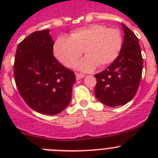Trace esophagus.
<instances>
[{"label":"esophagus","mask_w":158,"mask_h":158,"mask_svg":"<svg viewBox=\"0 0 158 158\" xmlns=\"http://www.w3.org/2000/svg\"><path fill=\"white\" fill-rule=\"evenodd\" d=\"M84 75L83 74H81V73H76V79L77 80H81V78L84 77Z\"/></svg>","instance_id":"obj_1"}]
</instances>
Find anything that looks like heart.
I'll return each instance as SVG.
<instances>
[{"instance_id": "heart-1", "label": "heart", "mask_w": 158, "mask_h": 158, "mask_svg": "<svg viewBox=\"0 0 158 158\" xmlns=\"http://www.w3.org/2000/svg\"><path fill=\"white\" fill-rule=\"evenodd\" d=\"M121 47L122 38L118 30L93 24L75 30L69 38H58L54 44V52L63 65L73 67L84 51L86 56L77 64V68L89 72L97 65L104 67L114 62Z\"/></svg>"}]
</instances>
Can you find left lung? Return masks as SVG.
Masks as SVG:
<instances>
[{
    "label": "left lung",
    "mask_w": 158,
    "mask_h": 158,
    "mask_svg": "<svg viewBox=\"0 0 158 158\" xmlns=\"http://www.w3.org/2000/svg\"><path fill=\"white\" fill-rule=\"evenodd\" d=\"M123 43L116 59L100 73L95 75V96L108 107L126 104L139 89L142 72V57L139 39L122 23Z\"/></svg>",
    "instance_id": "left-lung-1"
}]
</instances>
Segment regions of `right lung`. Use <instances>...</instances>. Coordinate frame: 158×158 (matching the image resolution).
<instances>
[{
	"mask_svg": "<svg viewBox=\"0 0 158 158\" xmlns=\"http://www.w3.org/2000/svg\"><path fill=\"white\" fill-rule=\"evenodd\" d=\"M50 30L38 31L18 45L14 78L26 104L43 115H57L71 100L74 73L61 65L53 55Z\"/></svg>",
	"mask_w": 158,
	"mask_h": 158,
	"instance_id": "add662e5",
	"label": "right lung"
}]
</instances>
